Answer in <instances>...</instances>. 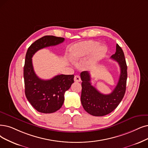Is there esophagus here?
<instances>
[{
    "mask_svg": "<svg viewBox=\"0 0 148 148\" xmlns=\"http://www.w3.org/2000/svg\"><path fill=\"white\" fill-rule=\"evenodd\" d=\"M74 81L75 82H80L81 81V78L78 75H76L74 77Z\"/></svg>",
    "mask_w": 148,
    "mask_h": 148,
    "instance_id": "34e87169",
    "label": "esophagus"
}]
</instances>
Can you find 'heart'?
I'll list each match as a JSON object with an SVG mask.
<instances>
[{"label":"heart","mask_w":148,"mask_h":148,"mask_svg":"<svg viewBox=\"0 0 148 148\" xmlns=\"http://www.w3.org/2000/svg\"><path fill=\"white\" fill-rule=\"evenodd\" d=\"M99 42L96 40H88L76 44L70 49V58L73 62L92 53L90 64H95L101 60L108 51L105 45H99Z\"/></svg>","instance_id":"b5f03b06"}]
</instances>
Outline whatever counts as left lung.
Returning <instances> with one entry per match:
<instances>
[{"label":"left lung","instance_id":"left-lung-1","mask_svg":"<svg viewBox=\"0 0 148 148\" xmlns=\"http://www.w3.org/2000/svg\"><path fill=\"white\" fill-rule=\"evenodd\" d=\"M111 59L119 63L120 75L119 82L114 90L110 94L100 93L90 82V75L87 71L81 73L82 91L81 101L82 107L89 114L101 116L110 114L121 101L125 95L127 81V65L122 49L116 44L115 53Z\"/></svg>","mask_w":148,"mask_h":148}]
</instances>
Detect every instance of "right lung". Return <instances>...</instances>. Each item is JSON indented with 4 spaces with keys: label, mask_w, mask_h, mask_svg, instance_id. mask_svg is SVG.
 <instances>
[{
    "label": "right lung",
    "mask_w": 148,
    "mask_h": 148,
    "mask_svg": "<svg viewBox=\"0 0 148 148\" xmlns=\"http://www.w3.org/2000/svg\"><path fill=\"white\" fill-rule=\"evenodd\" d=\"M64 41L63 38L45 36L33 42L27 51L23 67L25 96L33 107L41 113H53L62 107L64 93L74 82V75H60L48 80L40 79L34 72L32 58L40 49Z\"/></svg>",
    "instance_id": "add662e5"
}]
</instances>
